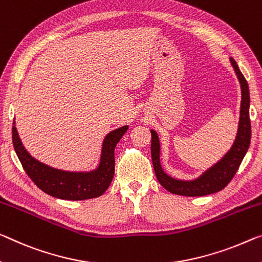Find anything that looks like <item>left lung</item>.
<instances>
[{
  "label": "left lung",
  "mask_w": 262,
  "mask_h": 262,
  "mask_svg": "<svg viewBox=\"0 0 262 262\" xmlns=\"http://www.w3.org/2000/svg\"><path fill=\"white\" fill-rule=\"evenodd\" d=\"M231 63L234 68L235 74L238 76L241 85V108H240V119L239 128L236 134L235 142L233 144L223 159L219 160L211 168L205 171L199 178L194 180H178L173 179L172 177L167 176L163 171L160 165L159 154L160 144L158 136L156 131L151 130V157L152 164H154L155 173L157 179L164 188L173 194L186 195V196H201L207 195L211 193L221 191L226 187L231 182L233 177L238 171L241 162H243L245 155L251 143V119H249V90L246 78L241 74L238 64L234 59L231 58Z\"/></svg>",
  "instance_id": "obj_1"
}]
</instances>
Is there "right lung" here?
Returning <instances> with one entry per match:
<instances>
[{
  "label": "right lung",
  "instance_id": "1",
  "mask_svg": "<svg viewBox=\"0 0 262 262\" xmlns=\"http://www.w3.org/2000/svg\"><path fill=\"white\" fill-rule=\"evenodd\" d=\"M126 131L127 125L110 132L105 137L99 166L91 172L56 170L34 159L23 147L15 122L13 144L24 171L43 192L58 199L85 200L102 195L110 186L115 174V147Z\"/></svg>",
  "mask_w": 262,
  "mask_h": 262
}]
</instances>
